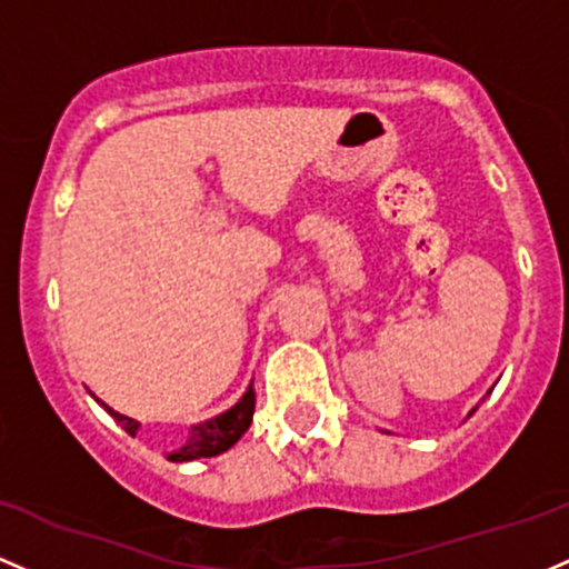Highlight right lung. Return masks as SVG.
Masks as SVG:
<instances>
[{
  "mask_svg": "<svg viewBox=\"0 0 569 569\" xmlns=\"http://www.w3.org/2000/svg\"><path fill=\"white\" fill-rule=\"evenodd\" d=\"M253 402H256L253 389H248L246 395H242L240 402H237L234 408H229L227 413H221V416L210 418V421H202V423H197V427H191V437L186 440V446L178 448V451L170 453L167 459L193 461V459H204V457H218V453L229 451V448L240 440L242 432L251 427ZM104 408H108V405H104ZM108 413L116 418V421L121 423L129 435H134L137 429H140V423H137L134 418L116 413V410H110V408H108Z\"/></svg>",
  "mask_w": 569,
  "mask_h": 569,
  "instance_id": "1",
  "label": "right lung"
}]
</instances>
